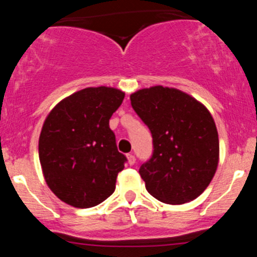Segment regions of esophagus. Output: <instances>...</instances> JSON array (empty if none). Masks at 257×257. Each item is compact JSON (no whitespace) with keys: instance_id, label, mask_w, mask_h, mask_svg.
<instances>
[{"instance_id":"esophagus-1","label":"esophagus","mask_w":257,"mask_h":257,"mask_svg":"<svg viewBox=\"0 0 257 257\" xmlns=\"http://www.w3.org/2000/svg\"><path fill=\"white\" fill-rule=\"evenodd\" d=\"M127 162H128V165H131V166H133L134 163L136 162V160H135V156H134V154H127Z\"/></svg>"}]
</instances>
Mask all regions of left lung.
<instances>
[{"label":"left lung","mask_w":257,"mask_h":257,"mask_svg":"<svg viewBox=\"0 0 257 257\" xmlns=\"http://www.w3.org/2000/svg\"><path fill=\"white\" fill-rule=\"evenodd\" d=\"M153 136L154 152L139 174L154 198L169 205L196 199L219 165V135L210 110L187 92L161 85L130 95Z\"/></svg>","instance_id":"obj_1"}]
</instances>
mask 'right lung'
<instances>
[{
  "instance_id": "1",
  "label": "right lung",
  "mask_w": 257,
  "mask_h": 257,
  "mask_svg": "<svg viewBox=\"0 0 257 257\" xmlns=\"http://www.w3.org/2000/svg\"><path fill=\"white\" fill-rule=\"evenodd\" d=\"M114 87H86L50 110L38 140L45 181L60 201L88 208L115 189L126 157L119 153L109 119L123 101Z\"/></svg>"
}]
</instances>
